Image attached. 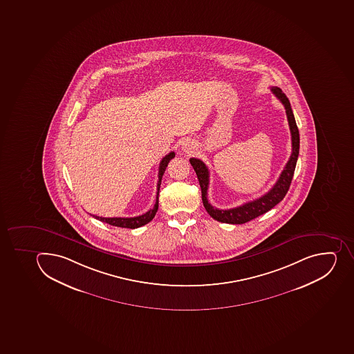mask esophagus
I'll return each mask as SVG.
<instances>
[{
  "instance_id": "esophagus-1",
  "label": "esophagus",
  "mask_w": 354,
  "mask_h": 354,
  "mask_svg": "<svg viewBox=\"0 0 354 354\" xmlns=\"http://www.w3.org/2000/svg\"><path fill=\"white\" fill-rule=\"evenodd\" d=\"M193 143H192V142L188 141V140L187 141L183 142L182 149L186 153H191L192 151H193Z\"/></svg>"
}]
</instances>
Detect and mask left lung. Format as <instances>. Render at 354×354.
I'll return each mask as SVG.
<instances>
[{"mask_svg":"<svg viewBox=\"0 0 354 354\" xmlns=\"http://www.w3.org/2000/svg\"><path fill=\"white\" fill-rule=\"evenodd\" d=\"M272 93L275 95L279 100L282 102L286 108V117L289 122L290 132H291V141H292V153L286 162L284 169L281 172L280 177L277 179L271 191L256 198L250 201L243 205L237 206L234 209H220L213 207L207 200V188H209V172L205 163L196 158H191L189 162L193 166L194 170L196 172L197 179L200 182L201 191H202V201L203 205L209 216H212L216 221L222 223H230V225H243L250 221L252 218L264 214L270 209H273L277 203L284 198L286 193L289 191L290 184L292 182L293 174H295V165L298 160L299 147H300V138H299V129L295 123V115L292 113V108L290 105L289 99L286 93L277 86H272Z\"/></svg>","mask_w":354,"mask_h":354,"instance_id":"obj_1","label":"left lung"}]
</instances>
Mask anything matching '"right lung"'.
<instances>
[{
  "instance_id": "obj_1",
  "label": "right lung",
  "mask_w": 354,
  "mask_h": 354,
  "mask_svg": "<svg viewBox=\"0 0 354 354\" xmlns=\"http://www.w3.org/2000/svg\"><path fill=\"white\" fill-rule=\"evenodd\" d=\"M175 157V152H170L167 154L166 157L162 158L160 166H159V174H158V185H157V198L153 207L149 209L148 212H145L142 216H134V218H102V216H93V218H98L99 221L105 222L108 225H114V227H129V229H136V227H142L147 225L154 218L159 206V191H160L161 179H162L163 174L166 170L168 163Z\"/></svg>"
}]
</instances>
